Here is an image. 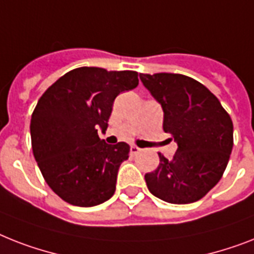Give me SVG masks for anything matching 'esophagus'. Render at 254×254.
I'll use <instances>...</instances> for the list:
<instances>
[{"label": "esophagus", "instance_id": "esophagus-1", "mask_svg": "<svg viewBox=\"0 0 254 254\" xmlns=\"http://www.w3.org/2000/svg\"><path fill=\"white\" fill-rule=\"evenodd\" d=\"M139 151H141V148H139V147H137V146H134V145L130 146V154H131V155H137Z\"/></svg>", "mask_w": 254, "mask_h": 254}]
</instances>
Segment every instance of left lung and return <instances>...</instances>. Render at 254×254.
<instances>
[{
    "instance_id": "left-lung-1",
    "label": "left lung",
    "mask_w": 254,
    "mask_h": 254,
    "mask_svg": "<svg viewBox=\"0 0 254 254\" xmlns=\"http://www.w3.org/2000/svg\"><path fill=\"white\" fill-rule=\"evenodd\" d=\"M160 103L163 130L177 142L172 159L159 152L155 171L145 175L152 194L184 205L205 197L222 179L234 146V124L215 95L183 74H139Z\"/></svg>"
}]
</instances>
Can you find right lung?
<instances>
[{
    "label": "right lung",
    "mask_w": 254,
    "mask_h": 254,
    "mask_svg": "<svg viewBox=\"0 0 254 254\" xmlns=\"http://www.w3.org/2000/svg\"><path fill=\"white\" fill-rule=\"evenodd\" d=\"M137 86V71L83 66L41 95L31 117V143L45 183L60 198L91 207L112 197L130 147L108 145L98 130H107L117 95Z\"/></svg>",
    "instance_id": "add662e5"
}]
</instances>
